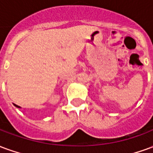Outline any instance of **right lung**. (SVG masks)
Wrapping results in <instances>:
<instances>
[{
    "label": "right lung",
    "mask_w": 153,
    "mask_h": 153,
    "mask_svg": "<svg viewBox=\"0 0 153 153\" xmlns=\"http://www.w3.org/2000/svg\"><path fill=\"white\" fill-rule=\"evenodd\" d=\"M14 105H15V106H16V107H18V108H20V106H17V105H15V104H14Z\"/></svg>",
    "instance_id": "right-lung-1"
}]
</instances>
